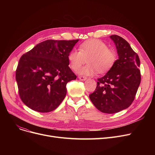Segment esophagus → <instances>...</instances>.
Here are the masks:
<instances>
[{"mask_svg":"<svg viewBox=\"0 0 155 155\" xmlns=\"http://www.w3.org/2000/svg\"><path fill=\"white\" fill-rule=\"evenodd\" d=\"M78 79L80 80H82V81H84L87 79V77H85V76H79Z\"/></svg>","mask_w":155,"mask_h":155,"instance_id":"1","label":"esophagus"}]
</instances>
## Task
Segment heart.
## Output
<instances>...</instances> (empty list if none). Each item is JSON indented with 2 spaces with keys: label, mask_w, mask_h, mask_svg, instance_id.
I'll return each mask as SVG.
<instances>
[{
  "label": "heart",
  "mask_w": 155,
  "mask_h": 155,
  "mask_svg": "<svg viewBox=\"0 0 155 155\" xmlns=\"http://www.w3.org/2000/svg\"><path fill=\"white\" fill-rule=\"evenodd\" d=\"M78 50H73L68 55V60L70 68L78 70L85 63L88 64L79 71L84 75H93L99 71L104 73L109 70L117 60V53L109 48L102 41L92 39L85 41L78 47Z\"/></svg>",
  "instance_id": "heart-1"
}]
</instances>
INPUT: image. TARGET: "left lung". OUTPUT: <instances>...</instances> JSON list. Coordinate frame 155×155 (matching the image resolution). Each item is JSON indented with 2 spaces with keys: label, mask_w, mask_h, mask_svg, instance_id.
Wrapping results in <instances>:
<instances>
[{
  "label": "left lung",
  "mask_w": 155,
  "mask_h": 155,
  "mask_svg": "<svg viewBox=\"0 0 155 155\" xmlns=\"http://www.w3.org/2000/svg\"><path fill=\"white\" fill-rule=\"evenodd\" d=\"M115 43L119 59L104 77L98 78L95 91L89 95L100 111L114 114L129 107L134 100L141 83L140 60L127 41L117 35Z\"/></svg>",
  "instance_id": "8db88e82"
}]
</instances>
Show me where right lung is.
Returning <instances> with one entry per match:
<instances>
[{
  "instance_id": "1",
  "label": "right lung",
  "mask_w": 155,
  "mask_h": 155,
  "mask_svg": "<svg viewBox=\"0 0 155 155\" xmlns=\"http://www.w3.org/2000/svg\"><path fill=\"white\" fill-rule=\"evenodd\" d=\"M78 41L48 39L21 57L15 79L20 98L29 108L48 112L63 101L67 84L77 78L68 67V55Z\"/></svg>"
}]
</instances>
